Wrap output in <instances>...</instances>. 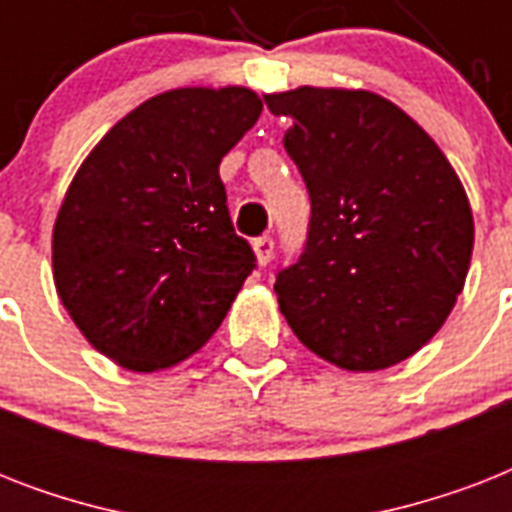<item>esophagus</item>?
<instances>
[{
  "label": "esophagus",
  "mask_w": 512,
  "mask_h": 512,
  "mask_svg": "<svg viewBox=\"0 0 512 512\" xmlns=\"http://www.w3.org/2000/svg\"><path fill=\"white\" fill-rule=\"evenodd\" d=\"M252 247H255V255H257V263L260 265H268L271 263V257H273V239L271 236H260V239L252 241Z\"/></svg>",
  "instance_id": "esophagus-1"
}]
</instances>
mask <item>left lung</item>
I'll return each mask as SVG.
<instances>
[{
	"label": "left lung",
	"mask_w": 512,
	"mask_h": 512,
	"mask_svg": "<svg viewBox=\"0 0 512 512\" xmlns=\"http://www.w3.org/2000/svg\"><path fill=\"white\" fill-rule=\"evenodd\" d=\"M289 116V159L311 196L303 255L276 273L305 348L350 372L404 361L452 313L473 255V212L452 164L396 103L366 90L265 95Z\"/></svg>",
	"instance_id": "left-lung-1"
}]
</instances>
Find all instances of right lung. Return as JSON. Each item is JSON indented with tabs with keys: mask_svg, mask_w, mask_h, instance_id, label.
I'll list each match as a JSON object with an SVG mask.
<instances>
[{
	"mask_svg": "<svg viewBox=\"0 0 512 512\" xmlns=\"http://www.w3.org/2000/svg\"><path fill=\"white\" fill-rule=\"evenodd\" d=\"M260 111L247 87L162 92L116 122L68 185L52 231L55 289L92 348L124 369L196 353L255 271L220 162Z\"/></svg>",
	"mask_w": 512,
	"mask_h": 512,
	"instance_id": "1",
	"label": "right lung"
}]
</instances>
